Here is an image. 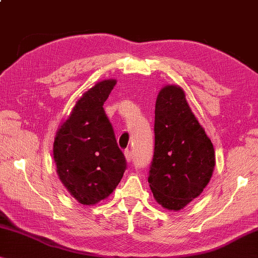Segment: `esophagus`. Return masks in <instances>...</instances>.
<instances>
[{"label":"esophagus","instance_id":"34e87169","mask_svg":"<svg viewBox=\"0 0 258 258\" xmlns=\"http://www.w3.org/2000/svg\"><path fill=\"white\" fill-rule=\"evenodd\" d=\"M124 156H125V159L128 162L133 160V153H132V151H130V150H128V149L124 150Z\"/></svg>","mask_w":258,"mask_h":258}]
</instances>
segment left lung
I'll return each instance as SVG.
<instances>
[{
  "label": "left lung",
  "mask_w": 258,
  "mask_h": 258,
  "mask_svg": "<svg viewBox=\"0 0 258 258\" xmlns=\"http://www.w3.org/2000/svg\"><path fill=\"white\" fill-rule=\"evenodd\" d=\"M215 149L185 100L183 90L167 85L154 112V152L148 181L158 203L181 210L207 187Z\"/></svg>",
  "instance_id": "left-lung-1"
}]
</instances>
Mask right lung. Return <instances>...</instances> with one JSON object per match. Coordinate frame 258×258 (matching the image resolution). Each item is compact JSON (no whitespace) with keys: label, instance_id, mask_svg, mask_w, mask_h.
<instances>
[{"label":"right lung","instance_id":"right-lung-1","mask_svg":"<svg viewBox=\"0 0 258 258\" xmlns=\"http://www.w3.org/2000/svg\"><path fill=\"white\" fill-rule=\"evenodd\" d=\"M115 83L106 79L83 94L54 141L60 180L84 205L108 197L126 169L125 157L102 107Z\"/></svg>","mask_w":258,"mask_h":258}]
</instances>
